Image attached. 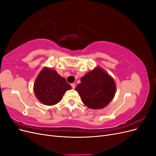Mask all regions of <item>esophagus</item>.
<instances>
[{"label": "esophagus", "mask_w": 156, "mask_h": 156, "mask_svg": "<svg viewBox=\"0 0 156 156\" xmlns=\"http://www.w3.org/2000/svg\"><path fill=\"white\" fill-rule=\"evenodd\" d=\"M71 86H72V88H73V89H74V88H75V84H74V83H72V84H71Z\"/></svg>", "instance_id": "esophagus-1"}]
</instances>
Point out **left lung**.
Returning <instances> with one entry per match:
<instances>
[{
	"label": "left lung",
	"mask_w": 156,
	"mask_h": 156,
	"mask_svg": "<svg viewBox=\"0 0 156 156\" xmlns=\"http://www.w3.org/2000/svg\"><path fill=\"white\" fill-rule=\"evenodd\" d=\"M75 90L87 107L100 109L112 101L116 87L114 79L103 68L96 66L81 77Z\"/></svg>",
	"instance_id": "obj_1"
}]
</instances>
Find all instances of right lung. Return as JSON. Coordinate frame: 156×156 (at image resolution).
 I'll return each mask as SVG.
<instances>
[{
	"label": "right lung",
	"instance_id": "obj_1",
	"mask_svg": "<svg viewBox=\"0 0 156 156\" xmlns=\"http://www.w3.org/2000/svg\"><path fill=\"white\" fill-rule=\"evenodd\" d=\"M72 89L65 78L55 70L44 67L37 75L34 84L36 98L45 105H54L62 100L64 93Z\"/></svg>",
	"mask_w": 156,
	"mask_h": 156
}]
</instances>
